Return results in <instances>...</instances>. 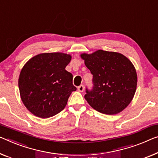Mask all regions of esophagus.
<instances>
[{"mask_svg": "<svg viewBox=\"0 0 158 158\" xmlns=\"http://www.w3.org/2000/svg\"><path fill=\"white\" fill-rule=\"evenodd\" d=\"M77 89H78L79 92H83L84 90V86L82 85H80L78 87H77Z\"/></svg>", "mask_w": 158, "mask_h": 158, "instance_id": "esophagus-1", "label": "esophagus"}]
</instances>
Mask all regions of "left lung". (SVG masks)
Masks as SVG:
<instances>
[{
  "label": "left lung",
  "instance_id": "obj_1",
  "mask_svg": "<svg viewBox=\"0 0 158 158\" xmlns=\"http://www.w3.org/2000/svg\"><path fill=\"white\" fill-rule=\"evenodd\" d=\"M81 57L93 76L94 87L85 99L94 110L105 114L120 113L131 103L137 87L132 62L118 52L98 50Z\"/></svg>",
  "mask_w": 158,
  "mask_h": 158
}]
</instances>
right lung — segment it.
<instances>
[{
    "label": "right lung",
    "mask_w": 158,
    "mask_h": 158,
    "mask_svg": "<svg viewBox=\"0 0 158 158\" xmlns=\"http://www.w3.org/2000/svg\"><path fill=\"white\" fill-rule=\"evenodd\" d=\"M71 55L61 52L35 56L22 69L18 79L20 98L25 107L37 117L47 118L59 114L76 87L73 75L65 70Z\"/></svg>",
    "instance_id": "add662e5"
}]
</instances>
